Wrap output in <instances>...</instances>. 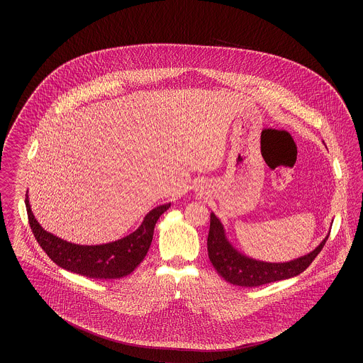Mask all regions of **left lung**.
<instances>
[{
	"label": "left lung",
	"instance_id": "left-lung-1",
	"mask_svg": "<svg viewBox=\"0 0 363 363\" xmlns=\"http://www.w3.org/2000/svg\"><path fill=\"white\" fill-rule=\"evenodd\" d=\"M328 237L329 234L311 253L298 259H290L286 262L259 261L252 259L235 249L233 243L228 241L222 222L216 218L213 212H211V225L207 241L208 256L216 272L225 281L242 287H257L261 284L290 279L302 274L321 252Z\"/></svg>",
	"mask_w": 363,
	"mask_h": 363
}]
</instances>
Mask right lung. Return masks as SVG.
<instances>
[{
	"mask_svg": "<svg viewBox=\"0 0 363 363\" xmlns=\"http://www.w3.org/2000/svg\"><path fill=\"white\" fill-rule=\"evenodd\" d=\"M170 206L172 203H167L150 211L138 230L121 240L101 245H79L65 241L39 225L30 206L28 190L26 194L28 222L40 247L61 268L89 279H120L132 274L151 246L157 219Z\"/></svg>",
	"mask_w": 363,
	"mask_h": 363,
	"instance_id": "add662e5",
	"label": "right lung"
}]
</instances>
